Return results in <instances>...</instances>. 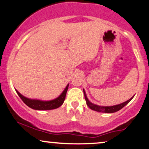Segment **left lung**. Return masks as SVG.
Segmentation results:
<instances>
[{
	"label": "left lung",
	"mask_w": 149,
	"mask_h": 149,
	"mask_svg": "<svg viewBox=\"0 0 149 149\" xmlns=\"http://www.w3.org/2000/svg\"><path fill=\"white\" fill-rule=\"evenodd\" d=\"M84 91V97H85V100L86 101V104L88 106V107L90 109H91L92 110L96 111L97 112H101V113H115L117 112L121 109L123 107H125L126 104L128 103V102L130 101V100L134 98L133 96L131 98H130L129 100H127V101H125L124 102H122V103L119 104H116V105H113V106H99L97 105V104H95L91 102L90 100H88V98H87L86 94V92L84 91V89H83Z\"/></svg>",
	"instance_id": "left-lung-1"
}]
</instances>
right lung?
<instances>
[{"label": "right lung", "instance_id": "1", "mask_svg": "<svg viewBox=\"0 0 149 149\" xmlns=\"http://www.w3.org/2000/svg\"><path fill=\"white\" fill-rule=\"evenodd\" d=\"M69 87V84L67 85L63 91V93L58 96L57 98H54L51 100H41L37 99H31L23 96L22 94H20L19 92L15 90L19 96L21 98L25 104L28 105L29 107L35 110H51L54 109L58 108L60 106H61L63 103L65 98L66 96V93L68 91Z\"/></svg>", "mask_w": 149, "mask_h": 149}]
</instances>
